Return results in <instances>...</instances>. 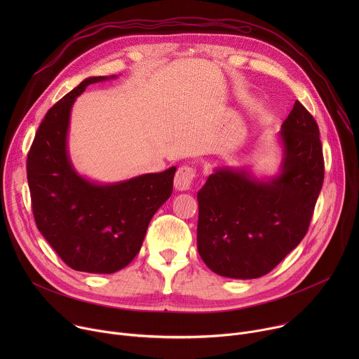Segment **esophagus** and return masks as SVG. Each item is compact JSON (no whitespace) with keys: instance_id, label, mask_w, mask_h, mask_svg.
Here are the masks:
<instances>
[{"instance_id":"1","label":"esophagus","mask_w":359,"mask_h":359,"mask_svg":"<svg viewBox=\"0 0 359 359\" xmlns=\"http://www.w3.org/2000/svg\"><path fill=\"white\" fill-rule=\"evenodd\" d=\"M194 177H196V170L193 168L182 166L175 176V187L179 191H186L191 187Z\"/></svg>"}]
</instances>
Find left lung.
<instances>
[{
	"label": "left lung",
	"mask_w": 359,
	"mask_h": 359,
	"mask_svg": "<svg viewBox=\"0 0 359 359\" xmlns=\"http://www.w3.org/2000/svg\"><path fill=\"white\" fill-rule=\"evenodd\" d=\"M277 139L283 156L274 176L222 166L197 191V250L219 276H266L309 230L324 182V158L318 125L298 100Z\"/></svg>",
	"instance_id": "obj_1"
}]
</instances>
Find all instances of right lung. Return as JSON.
Returning a JSON list of instances; mask_svg holds the SVG:
<instances>
[{
    "label": "right lung",
    "instance_id": "obj_1",
    "mask_svg": "<svg viewBox=\"0 0 359 359\" xmlns=\"http://www.w3.org/2000/svg\"><path fill=\"white\" fill-rule=\"evenodd\" d=\"M89 76L50 108L27 159L35 223L55 252L76 271L112 274L139 252L147 226L173 191L176 166L159 173L99 183L76 172L68 153L71 111Z\"/></svg>",
    "mask_w": 359,
    "mask_h": 359
}]
</instances>
